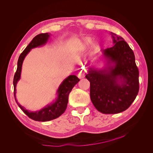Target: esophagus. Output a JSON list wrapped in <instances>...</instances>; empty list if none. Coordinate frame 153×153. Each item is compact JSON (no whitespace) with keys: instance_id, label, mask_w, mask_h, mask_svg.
<instances>
[{"instance_id":"obj_1","label":"esophagus","mask_w":153,"mask_h":153,"mask_svg":"<svg viewBox=\"0 0 153 153\" xmlns=\"http://www.w3.org/2000/svg\"><path fill=\"white\" fill-rule=\"evenodd\" d=\"M78 77L81 79V78H84L85 77V73L84 71H83L82 70L80 71L78 73Z\"/></svg>"}]
</instances>
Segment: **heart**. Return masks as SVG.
<instances>
[{"instance_id":"1","label":"heart","mask_w":153,"mask_h":153,"mask_svg":"<svg viewBox=\"0 0 153 153\" xmlns=\"http://www.w3.org/2000/svg\"><path fill=\"white\" fill-rule=\"evenodd\" d=\"M92 44V39L89 38H85L83 39L81 43V47L82 48H84L87 47H89L90 45Z\"/></svg>"}]
</instances>
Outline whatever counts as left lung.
I'll list each match as a JSON object with an SVG mask.
<instances>
[{"label":"left lung","mask_w":153,"mask_h":153,"mask_svg":"<svg viewBox=\"0 0 153 153\" xmlns=\"http://www.w3.org/2000/svg\"><path fill=\"white\" fill-rule=\"evenodd\" d=\"M110 34L113 47L101 50L99 58L103 59L105 66H91L85 76L90 82L92 103L99 112L106 114L126 110L139 90V72L133 50L122 37Z\"/></svg>","instance_id":"obj_1"}]
</instances>
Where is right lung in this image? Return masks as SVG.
Listing matches in <instances>:
<instances>
[{
    "instance_id": "1",
    "label": "right lung",
    "mask_w": 153,
    "mask_h": 153,
    "mask_svg": "<svg viewBox=\"0 0 153 153\" xmlns=\"http://www.w3.org/2000/svg\"><path fill=\"white\" fill-rule=\"evenodd\" d=\"M50 34L48 33L39 34L35 36L33 39L31 41V42L23 51V52L20 54L19 58H18L17 69L13 79L14 96H15V99L17 105L27 116L36 121L45 122L51 121V120L59 117L60 115H61L65 112L68 103L69 94L73 87L80 81L79 78L75 75H69L59 85L57 91V97L55 100L39 111L30 112V111L25 109L24 106H22L18 102L16 98V87L18 82L20 79L22 64L24 62V60L31 49L41 47V46L45 45L47 43L50 38Z\"/></svg>"
}]
</instances>
